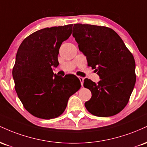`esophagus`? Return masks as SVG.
<instances>
[{"instance_id":"1","label":"esophagus","mask_w":147,"mask_h":147,"mask_svg":"<svg viewBox=\"0 0 147 147\" xmlns=\"http://www.w3.org/2000/svg\"><path fill=\"white\" fill-rule=\"evenodd\" d=\"M79 80H80V82H81V84H82V86H83L84 78V77H79Z\"/></svg>"}]
</instances>
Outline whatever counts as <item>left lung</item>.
<instances>
[{
	"instance_id": "8db88e82",
	"label": "left lung",
	"mask_w": 147,
	"mask_h": 147,
	"mask_svg": "<svg viewBox=\"0 0 147 147\" xmlns=\"http://www.w3.org/2000/svg\"><path fill=\"white\" fill-rule=\"evenodd\" d=\"M72 36L86 56L88 65L95 69L101 79L97 84L84 79V86L92 93L85 103L88 111L98 117L119 113L129 102L136 84L132 53L120 36L108 27L77 23Z\"/></svg>"
}]
</instances>
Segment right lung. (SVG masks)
<instances>
[{"instance_id":"obj_1","label":"right lung","mask_w":147,"mask_h":147,"mask_svg":"<svg viewBox=\"0 0 147 147\" xmlns=\"http://www.w3.org/2000/svg\"><path fill=\"white\" fill-rule=\"evenodd\" d=\"M72 25L46 28L25 38L16 53L12 70L14 88L30 114L50 119L65 111L69 97L81 88L75 75H54L63 41L72 34Z\"/></svg>"}]
</instances>
